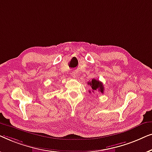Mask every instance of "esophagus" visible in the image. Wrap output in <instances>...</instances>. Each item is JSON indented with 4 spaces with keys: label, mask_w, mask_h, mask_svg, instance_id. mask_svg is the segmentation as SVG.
<instances>
[{
    "label": "esophagus",
    "mask_w": 152,
    "mask_h": 152,
    "mask_svg": "<svg viewBox=\"0 0 152 152\" xmlns=\"http://www.w3.org/2000/svg\"><path fill=\"white\" fill-rule=\"evenodd\" d=\"M72 76H73L74 78H77V76H78V75H77V72H72Z\"/></svg>",
    "instance_id": "esophagus-1"
}]
</instances>
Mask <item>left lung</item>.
<instances>
[{
	"label": "left lung",
	"mask_w": 152,
	"mask_h": 152,
	"mask_svg": "<svg viewBox=\"0 0 152 152\" xmlns=\"http://www.w3.org/2000/svg\"><path fill=\"white\" fill-rule=\"evenodd\" d=\"M88 85H90L91 87V89H92L93 92L96 91H100V93L103 94L104 92V87L103 85L101 82H100L98 80H96V79H92L91 82L88 83ZM91 92V91H89Z\"/></svg>",
	"instance_id": "1"
}]
</instances>
